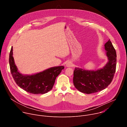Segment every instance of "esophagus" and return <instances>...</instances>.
I'll list each match as a JSON object with an SVG mask.
<instances>
[{"mask_svg": "<svg viewBox=\"0 0 127 127\" xmlns=\"http://www.w3.org/2000/svg\"><path fill=\"white\" fill-rule=\"evenodd\" d=\"M72 65H73V64H72V63L71 62V61H68L67 63H66V66L68 67H72Z\"/></svg>", "mask_w": 127, "mask_h": 127, "instance_id": "1", "label": "esophagus"}]
</instances>
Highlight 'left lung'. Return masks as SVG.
Listing matches in <instances>:
<instances>
[{
	"instance_id": "8db88e82",
	"label": "left lung",
	"mask_w": 127,
	"mask_h": 127,
	"mask_svg": "<svg viewBox=\"0 0 127 127\" xmlns=\"http://www.w3.org/2000/svg\"><path fill=\"white\" fill-rule=\"evenodd\" d=\"M104 48L108 61L103 68L96 71L75 68L73 81L79 92L86 94L97 93L112 82L116 69V52L110 40L105 44Z\"/></svg>"
}]
</instances>
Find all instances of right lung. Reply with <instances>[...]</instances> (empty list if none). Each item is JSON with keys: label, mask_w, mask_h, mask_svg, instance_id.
I'll use <instances>...</instances> for the list:
<instances>
[{"label": "right lung", "mask_w": 127, "mask_h": 127, "mask_svg": "<svg viewBox=\"0 0 127 127\" xmlns=\"http://www.w3.org/2000/svg\"><path fill=\"white\" fill-rule=\"evenodd\" d=\"M11 47L9 58L11 73L17 85L25 91L35 95L44 94L52 89L56 77L64 68L63 66L54 67L32 75H24L18 71L12 56Z\"/></svg>", "instance_id": "obj_1"}]
</instances>
